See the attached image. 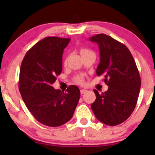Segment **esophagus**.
I'll list each match as a JSON object with an SVG mask.
<instances>
[{"instance_id":"1","label":"esophagus","mask_w":155,"mask_h":155,"mask_svg":"<svg viewBox=\"0 0 155 155\" xmlns=\"http://www.w3.org/2000/svg\"><path fill=\"white\" fill-rule=\"evenodd\" d=\"M87 92V90H84V89H82V90H80V92H81V95H83V94H84L85 92Z\"/></svg>"}]
</instances>
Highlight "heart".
<instances>
[{
    "mask_svg": "<svg viewBox=\"0 0 155 155\" xmlns=\"http://www.w3.org/2000/svg\"><path fill=\"white\" fill-rule=\"evenodd\" d=\"M90 51H90L89 49H82L81 50V54H85V53L90 52ZM76 82L77 84H84V80L82 76H78V77L76 79Z\"/></svg>",
    "mask_w": 155,
    "mask_h": 155,
    "instance_id": "b5f03b06",
    "label": "heart"
}]
</instances>
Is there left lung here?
Segmentation results:
<instances>
[{
    "label": "left lung",
    "mask_w": 155,
    "mask_h": 155,
    "mask_svg": "<svg viewBox=\"0 0 155 155\" xmlns=\"http://www.w3.org/2000/svg\"><path fill=\"white\" fill-rule=\"evenodd\" d=\"M90 41L97 44L100 63L97 76L104 75L107 91L96 95L91 104L92 111L100 122L109 126L124 122L134 111L140 88V78L136 62L128 48L106 34H97Z\"/></svg>",
    "instance_id": "obj_1"
}]
</instances>
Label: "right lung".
<instances>
[{"label": "right lung", "instance_id": "right-lung-1", "mask_svg": "<svg viewBox=\"0 0 155 155\" xmlns=\"http://www.w3.org/2000/svg\"><path fill=\"white\" fill-rule=\"evenodd\" d=\"M70 38L47 37L27 51L20 67L19 90L33 117L49 127L66 123L74 115L80 90L71 85L64 92L51 85L63 69V50Z\"/></svg>", "mask_w": 155, "mask_h": 155}]
</instances>
